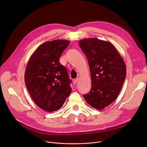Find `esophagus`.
Returning a JSON list of instances; mask_svg holds the SVG:
<instances>
[{
	"label": "esophagus",
	"instance_id": "obj_1",
	"mask_svg": "<svg viewBox=\"0 0 147 147\" xmlns=\"http://www.w3.org/2000/svg\"><path fill=\"white\" fill-rule=\"evenodd\" d=\"M78 78H76V79H74L73 80V84H74V85H76L77 82H78Z\"/></svg>",
	"mask_w": 147,
	"mask_h": 147
}]
</instances>
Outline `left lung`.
I'll return each mask as SVG.
<instances>
[{
  "label": "left lung",
  "mask_w": 147,
  "mask_h": 147,
  "mask_svg": "<svg viewBox=\"0 0 147 147\" xmlns=\"http://www.w3.org/2000/svg\"><path fill=\"white\" fill-rule=\"evenodd\" d=\"M79 45L87 58L92 81L90 90L83 96L92 107L102 110L118 97L126 77L125 63L109 41L84 38Z\"/></svg>",
  "instance_id": "left-lung-1"
}]
</instances>
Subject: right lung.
<instances>
[{
  "label": "right lung",
  "instance_id": "1",
  "mask_svg": "<svg viewBox=\"0 0 147 147\" xmlns=\"http://www.w3.org/2000/svg\"><path fill=\"white\" fill-rule=\"evenodd\" d=\"M70 41L55 40L41 44L30 57L25 82L34 102L42 110L60 109L71 92L67 69L59 60Z\"/></svg>",
  "mask_w": 147,
  "mask_h": 147
}]
</instances>
